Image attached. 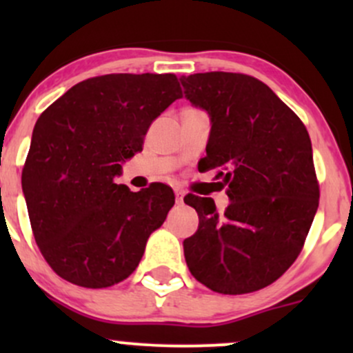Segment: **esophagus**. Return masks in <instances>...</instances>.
<instances>
[{
	"instance_id": "obj_1",
	"label": "esophagus",
	"mask_w": 353,
	"mask_h": 353,
	"mask_svg": "<svg viewBox=\"0 0 353 353\" xmlns=\"http://www.w3.org/2000/svg\"><path fill=\"white\" fill-rule=\"evenodd\" d=\"M174 192H176V202H177V204H182V199H184V190L176 188V189H174Z\"/></svg>"
}]
</instances>
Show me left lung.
I'll return each instance as SVG.
<instances>
[{
	"mask_svg": "<svg viewBox=\"0 0 353 353\" xmlns=\"http://www.w3.org/2000/svg\"><path fill=\"white\" fill-rule=\"evenodd\" d=\"M185 98L210 116L202 169H219L229 208L190 196L199 229L184 241L190 274L219 294H249L294 264L319 208L309 132L262 81L241 72L182 78ZM185 201V199H184Z\"/></svg>",
	"mask_w": 353,
	"mask_h": 353,
	"instance_id": "left-lung-1",
	"label": "left lung"
}]
</instances>
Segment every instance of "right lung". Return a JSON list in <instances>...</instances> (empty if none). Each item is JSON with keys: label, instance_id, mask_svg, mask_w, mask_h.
<instances>
[{"label": "right lung", "instance_id": "obj_1", "mask_svg": "<svg viewBox=\"0 0 353 353\" xmlns=\"http://www.w3.org/2000/svg\"><path fill=\"white\" fill-rule=\"evenodd\" d=\"M179 98L176 74H104L81 81L38 117L21 184L36 244L61 279L103 289L139 265L176 197L161 182L132 192L114 177Z\"/></svg>", "mask_w": 353, "mask_h": 353}]
</instances>
